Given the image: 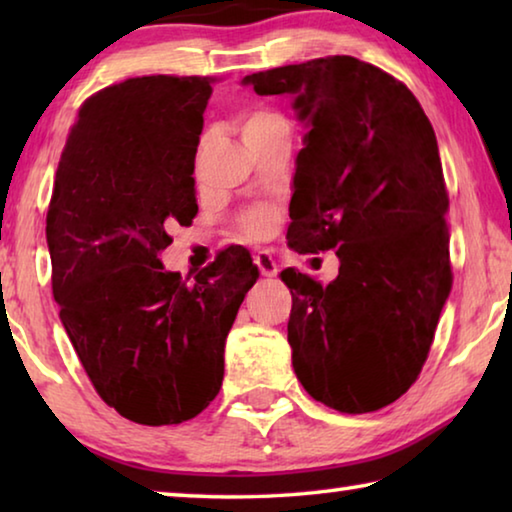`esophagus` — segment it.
Segmentation results:
<instances>
[{"instance_id": "34e87169", "label": "esophagus", "mask_w": 512, "mask_h": 512, "mask_svg": "<svg viewBox=\"0 0 512 512\" xmlns=\"http://www.w3.org/2000/svg\"><path fill=\"white\" fill-rule=\"evenodd\" d=\"M253 262H255L257 271H259V275H262V277H275L277 271H280V268H277V264H275V259L268 255L266 250H259V253H255L253 255Z\"/></svg>"}]
</instances>
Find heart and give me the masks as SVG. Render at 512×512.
<instances>
[{
	"instance_id": "1",
	"label": "heart",
	"mask_w": 512,
	"mask_h": 512,
	"mask_svg": "<svg viewBox=\"0 0 512 512\" xmlns=\"http://www.w3.org/2000/svg\"><path fill=\"white\" fill-rule=\"evenodd\" d=\"M277 124H284V119L277 115V112L268 110V108H253L241 115L239 131L246 142V140H253V137H257V135L266 133V131H271V128ZM241 228H244L248 235H253V237L264 235V232L271 228V214H268L266 210L250 212L244 216V219H241Z\"/></svg>"
}]
</instances>
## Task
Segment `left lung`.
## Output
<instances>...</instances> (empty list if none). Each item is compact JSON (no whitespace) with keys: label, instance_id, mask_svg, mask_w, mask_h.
<instances>
[{"label":"left lung","instance_id":"1","mask_svg":"<svg viewBox=\"0 0 512 512\" xmlns=\"http://www.w3.org/2000/svg\"><path fill=\"white\" fill-rule=\"evenodd\" d=\"M241 85L291 97L307 133L287 239L305 253L336 248L341 262L327 287L282 271L293 370L329 409L377 411L418 379L452 291L431 121L404 83L352 56L275 67Z\"/></svg>","mask_w":512,"mask_h":512}]
</instances>
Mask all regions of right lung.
Returning a JSON list of instances; mask_svg holds the SVG:
<instances>
[{"instance_id": "1", "label": "right lung", "mask_w": 512, "mask_h": 512, "mask_svg": "<svg viewBox=\"0 0 512 512\" xmlns=\"http://www.w3.org/2000/svg\"><path fill=\"white\" fill-rule=\"evenodd\" d=\"M203 76H135L83 103L47 212L60 323L101 400L160 427L196 418L223 381L225 339L257 280L232 246L194 277L160 253L198 212Z\"/></svg>"}]
</instances>
